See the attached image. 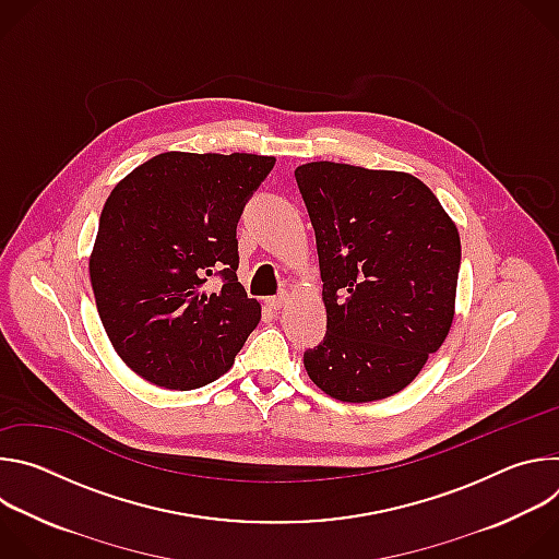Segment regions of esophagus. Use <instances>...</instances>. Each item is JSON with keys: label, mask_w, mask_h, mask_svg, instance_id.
Masks as SVG:
<instances>
[{"label": "esophagus", "mask_w": 559, "mask_h": 559, "mask_svg": "<svg viewBox=\"0 0 559 559\" xmlns=\"http://www.w3.org/2000/svg\"><path fill=\"white\" fill-rule=\"evenodd\" d=\"M287 302V294H278V296H270V298H265V305L270 307V309H281L283 305Z\"/></svg>", "instance_id": "1"}]
</instances>
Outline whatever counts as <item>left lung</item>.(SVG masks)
Here are the masks:
<instances>
[{
  "label": "left lung",
  "mask_w": 559,
  "mask_h": 559,
  "mask_svg": "<svg viewBox=\"0 0 559 559\" xmlns=\"http://www.w3.org/2000/svg\"><path fill=\"white\" fill-rule=\"evenodd\" d=\"M296 183L321 263L328 334L302 354L343 403L405 389L444 343L460 272L457 227L416 177L313 162Z\"/></svg>",
  "instance_id": "1"
}]
</instances>
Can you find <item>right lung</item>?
Masks as SVG:
<instances>
[{
	"label": "right lung",
	"mask_w": 559,
	"mask_h": 559,
	"mask_svg": "<svg viewBox=\"0 0 559 559\" xmlns=\"http://www.w3.org/2000/svg\"><path fill=\"white\" fill-rule=\"evenodd\" d=\"M274 164L164 152L110 192L91 283L115 352L147 382L188 391L216 380L259 325L261 305L236 276V225ZM207 275L222 278L214 293Z\"/></svg>",
	"instance_id": "right-lung-1"
}]
</instances>
